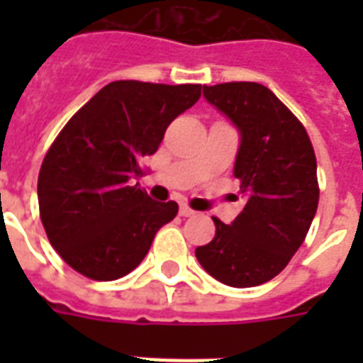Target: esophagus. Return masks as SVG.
Here are the masks:
<instances>
[{"instance_id":"esophagus-1","label":"esophagus","mask_w":363,"mask_h":363,"mask_svg":"<svg viewBox=\"0 0 363 363\" xmlns=\"http://www.w3.org/2000/svg\"><path fill=\"white\" fill-rule=\"evenodd\" d=\"M179 213H181L182 218H190V216H194V210H192V208H189V206L186 204H181V210H179Z\"/></svg>"}]
</instances>
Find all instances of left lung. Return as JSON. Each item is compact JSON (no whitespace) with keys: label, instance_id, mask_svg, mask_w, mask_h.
<instances>
[{"label":"left lung","instance_id":"obj_1","mask_svg":"<svg viewBox=\"0 0 363 363\" xmlns=\"http://www.w3.org/2000/svg\"><path fill=\"white\" fill-rule=\"evenodd\" d=\"M206 101L239 130L233 174L247 196L231 225L196 249L206 272L231 288H252L288 267L319 204L317 159L303 124L272 91L252 82L204 85Z\"/></svg>","mask_w":363,"mask_h":363}]
</instances>
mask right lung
<instances>
[{
  "label": "right lung",
  "mask_w": 363,
  "mask_h": 363,
  "mask_svg": "<svg viewBox=\"0 0 363 363\" xmlns=\"http://www.w3.org/2000/svg\"><path fill=\"white\" fill-rule=\"evenodd\" d=\"M202 85L112 82L69 118L38 173V208L50 245L75 272L118 280L147 255L177 202H155L130 179Z\"/></svg>",
  "instance_id": "1"
}]
</instances>
